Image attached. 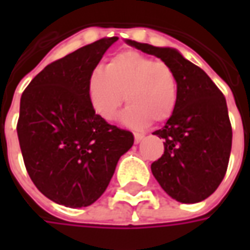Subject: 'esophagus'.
I'll use <instances>...</instances> for the list:
<instances>
[{"mask_svg": "<svg viewBox=\"0 0 250 250\" xmlns=\"http://www.w3.org/2000/svg\"><path fill=\"white\" fill-rule=\"evenodd\" d=\"M143 138H145L143 134H139V132H135V134H134V141H135V143H141Z\"/></svg>", "mask_w": 250, "mask_h": 250, "instance_id": "1", "label": "esophagus"}]
</instances>
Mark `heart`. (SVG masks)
<instances>
[{"instance_id": "b5f03b06", "label": "heart", "mask_w": 250, "mask_h": 250, "mask_svg": "<svg viewBox=\"0 0 250 250\" xmlns=\"http://www.w3.org/2000/svg\"><path fill=\"white\" fill-rule=\"evenodd\" d=\"M88 99L102 119L112 120L125 100L128 105L119 120L130 128H145L152 120L165 122L173 115L178 89L177 77L163 62H154L138 52L115 55L103 69L88 79Z\"/></svg>"}]
</instances>
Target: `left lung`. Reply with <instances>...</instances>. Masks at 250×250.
Returning a JSON list of instances; mask_svg holds the SVG:
<instances>
[{"mask_svg": "<svg viewBox=\"0 0 250 250\" xmlns=\"http://www.w3.org/2000/svg\"><path fill=\"white\" fill-rule=\"evenodd\" d=\"M166 62L175 73L178 98L165 127V152L151 165L152 175L175 201L197 204L214 193L225 177L231 150V125L224 95L199 66L177 49L125 40Z\"/></svg>", "mask_w": 250, "mask_h": 250, "instance_id": "1", "label": "left lung"}]
</instances>
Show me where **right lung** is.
Wrapping results in <instances>:
<instances>
[{"mask_svg": "<svg viewBox=\"0 0 250 250\" xmlns=\"http://www.w3.org/2000/svg\"><path fill=\"white\" fill-rule=\"evenodd\" d=\"M118 37H104L46 65L21 96L17 135L36 188L66 208H85L105 191L130 131L108 125L88 99V79Z\"/></svg>", "mask_w": 250, "mask_h": 250, "instance_id": "1", "label": "right lung"}]
</instances>
